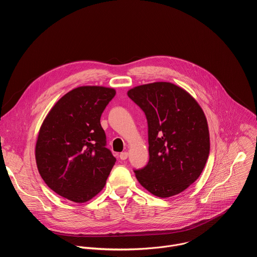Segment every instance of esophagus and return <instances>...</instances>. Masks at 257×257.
I'll return each instance as SVG.
<instances>
[{"label": "esophagus", "instance_id": "1", "mask_svg": "<svg viewBox=\"0 0 257 257\" xmlns=\"http://www.w3.org/2000/svg\"><path fill=\"white\" fill-rule=\"evenodd\" d=\"M128 156H129V154H128L127 152L121 153V154H120V159H121L122 161H125V160H127V159H128Z\"/></svg>", "mask_w": 257, "mask_h": 257}]
</instances>
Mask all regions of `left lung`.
<instances>
[{
  "label": "left lung",
  "mask_w": 257,
  "mask_h": 257,
  "mask_svg": "<svg viewBox=\"0 0 257 257\" xmlns=\"http://www.w3.org/2000/svg\"><path fill=\"white\" fill-rule=\"evenodd\" d=\"M127 94L149 124L150 161L134 171L136 179L158 197L183 192L198 179L209 155V131L201 106L171 82L135 86Z\"/></svg>",
  "instance_id": "1"
}]
</instances>
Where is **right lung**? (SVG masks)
I'll return each mask as SVG.
<instances>
[{"label": "right lung", "instance_id": "right-lung-1", "mask_svg": "<svg viewBox=\"0 0 257 257\" xmlns=\"http://www.w3.org/2000/svg\"><path fill=\"white\" fill-rule=\"evenodd\" d=\"M116 94L111 87L79 86L63 95L45 118L35 161L46 184L68 200L83 203L98 194L116 163L105 148L100 116Z\"/></svg>", "mask_w": 257, "mask_h": 257}]
</instances>
